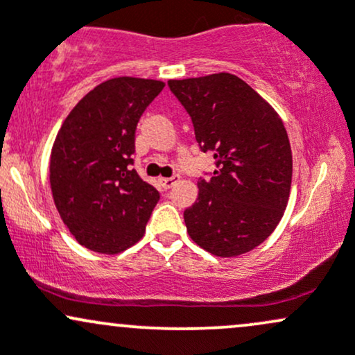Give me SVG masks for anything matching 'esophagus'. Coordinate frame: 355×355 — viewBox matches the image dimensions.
Returning <instances> with one entry per match:
<instances>
[{"label": "esophagus", "instance_id": "obj_1", "mask_svg": "<svg viewBox=\"0 0 355 355\" xmlns=\"http://www.w3.org/2000/svg\"><path fill=\"white\" fill-rule=\"evenodd\" d=\"M178 178H180V175H172V177H166V178H160V183L164 189H172L175 183L178 182Z\"/></svg>", "mask_w": 355, "mask_h": 355}]
</instances>
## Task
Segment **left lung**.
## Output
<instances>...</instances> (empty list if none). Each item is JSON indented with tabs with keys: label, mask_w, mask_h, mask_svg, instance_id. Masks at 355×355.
I'll list each match as a JSON object with an SVG mask.
<instances>
[{
	"label": "left lung",
	"mask_w": 355,
	"mask_h": 355,
	"mask_svg": "<svg viewBox=\"0 0 355 355\" xmlns=\"http://www.w3.org/2000/svg\"><path fill=\"white\" fill-rule=\"evenodd\" d=\"M191 118L198 146L215 170L198 180V198L183 211L197 245L217 257L250 252L275 230L288 202L292 152L275 110L230 73L170 80Z\"/></svg>",
	"instance_id": "1"
}]
</instances>
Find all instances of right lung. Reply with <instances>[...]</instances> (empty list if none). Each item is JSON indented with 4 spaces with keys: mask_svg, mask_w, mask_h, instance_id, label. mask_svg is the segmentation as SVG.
<instances>
[{
    "mask_svg": "<svg viewBox=\"0 0 355 355\" xmlns=\"http://www.w3.org/2000/svg\"><path fill=\"white\" fill-rule=\"evenodd\" d=\"M164 81L120 76L93 88L61 125L50 183L61 220L83 247L118 254L144 237L160 200L132 168L138 120Z\"/></svg>",
    "mask_w": 355,
    "mask_h": 355,
    "instance_id": "right-lung-1",
    "label": "right lung"
}]
</instances>
